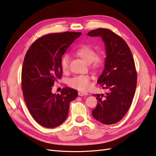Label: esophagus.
Returning a JSON list of instances; mask_svg holds the SVG:
<instances>
[{
	"label": "esophagus",
	"mask_w": 156,
	"mask_h": 156,
	"mask_svg": "<svg viewBox=\"0 0 156 156\" xmlns=\"http://www.w3.org/2000/svg\"><path fill=\"white\" fill-rule=\"evenodd\" d=\"M88 93L87 92H83V91H79L78 92V95L79 96H84L87 95Z\"/></svg>",
	"instance_id": "1"
}]
</instances>
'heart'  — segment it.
<instances>
[{
    "label": "heart",
    "mask_w": 156,
    "mask_h": 156,
    "mask_svg": "<svg viewBox=\"0 0 156 156\" xmlns=\"http://www.w3.org/2000/svg\"><path fill=\"white\" fill-rule=\"evenodd\" d=\"M76 56L80 57L84 63L92 64L93 67L99 68L104 63V56L101 53L95 55V50L91 46L88 45H82L75 51ZM61 69L63 72H66L69 67V56L64 55L61 61ZM69 85L74 89L85 91L90 87V77L88 75H80L75 76L70 79Z\"/></svg>",
    "instance_id": "b5f03b06"
}]
</instances>
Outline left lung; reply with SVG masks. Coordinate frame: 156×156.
<instances>
[{
	"instance_id": "obj_1",
	"label": "left lung",
	"mask_w": 156,
	"mask_h": 156,
	"mask_svg": "<svg viewBox=\"0 0 156 156\" xmlns=\"http://www.w3.org/2000/svg\"><path fill=\"white\" fill-rule=\"evenodd\" d=\"M87 35L102 39L106 55L104 71L97 82L108 93L93 95L98 103L93 117L106 125L114 124L128 111L135 94L137 73L134 58L126 42L112 30L101 28Z\"/></svg>"
}]
</instances>
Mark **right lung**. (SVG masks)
<instances>
[{
  "instance_id": "right-lung-1",
  "label": "right lung",
  "mask_w": 156,
  "mask_h": 156,
  "mask_svg": "<svg viewBox=\"0 0 156 156\" xmlns=\"http://www.w3.org/2000/svg\"><path fill=\"white\" fill-rule=\"evenodd\" d=\"M81 33L65 32L42 36L31 45L24 59L22 88L30 115L41 126L53 128L67 117L69 103L78 91L65 87L61 94L52 93V86L61 78V61L67 49Z\"/></svg>"
}]
</instances>
